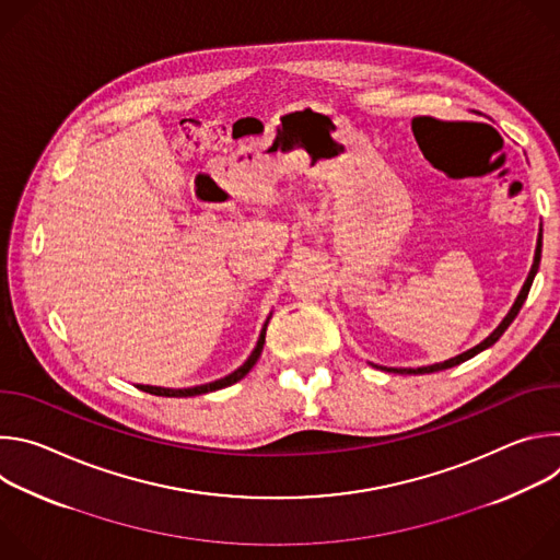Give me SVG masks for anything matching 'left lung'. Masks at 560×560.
I'll list each match as a JSON object with an SVG mask.
<instances>
[{
	"label": "left lung",
	"mask_w": 560,
	"mask_h": 560,
	"mask_svg": "<svg viewBox=\"0 0 560 560\" xmlns=\"http://www.w3.org/2000/svg\"><path fill=\"white\" fill-rule=\"evenodd\" d=\"M542 232V230H540ZM538 232V242H536V253H534V264H532V270H529V275H527V279H525V283H523V288H521V292H518V296H516V301H514V305H512V310L508 312V316L503 318L501 322V326L486 339V341H481L478 346H474L471 350H467V352H463V354H458V357H454V359H447V361H443V363H434V365H425V368H381V365H374V368H381V370H387V372H398V374H430V372H439V370H447V368H454V365H458V363H463V361H467V359H471V357H476L478 352H483L486 348H490V346H494L499 339H501V335L510 328V324L514 322L516 318V314L521 312V307H523V303H525V299H527V294H529V288H532V281H534V277H536V272H538V264H540V248H542V234Z\"/></svg>",
	"instance_id": "left-lung-1"
}]
</instances>
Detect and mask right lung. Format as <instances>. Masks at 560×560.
Here are the masks:
<instances>
[{"label": "right lung", "mask_w": 560, "mask_h": 560, "mask_svg": "<svg viewBox=\"0 0 560 560\" xmlns=\"http://www.w3.org/2000/svg\"><path fill=\"white\" fill-rule=\"evenodd\" d=\"M268 322H270V316H268ZM268 322L264 324V330H261V335H259V341H257V346H255L253 354L246 359V363H244V365H238L232 374H228V376H223V378H219V381L206 383V385L184 387V389H173V387H154V385H137V387H139V389H143V392H148V394H154V396H197V394L214 392V389H221V387H228V385H232V383H236V381H242V378L253 370V365L257 363V359L261 357V350H264V343H266V328H268Z\"/></svg>", "instance_id": "add662e5"}]
</instances>
